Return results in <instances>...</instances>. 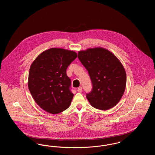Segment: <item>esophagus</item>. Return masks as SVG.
<instances>
[{
	"label": "esophagus",
	"instance_id": "1",
	"mask_svg": "<svg viewBox=\"0 0 155 155\" xmlns=\"http://www.w3.org/2000/svg\"><path fill=\"white\" fill-rule=\"evenodd\" d=\"M77 91H78V92H81L82 91V87H78V89H77Z\"/></svg>",
	"mask_w": 155,
	"mask_h": 155
}]
</instances>
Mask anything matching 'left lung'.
I'll use <instances>...</instances> for the list:
<instances>
[{"label":"left lung","instance_id":"obj_1","mask_svg":"<svg viewBox=\"0 0 155 155\" xmlns=\"http://www.w3.org/2000/svg\"><path fill=\"white\" fill-rule=\"evenodd\" d=\"M78 58L88 71L92 82V91L86 94L90 104L101 110H107L117 105L126 84V73L118 58L103 48L81 51Z\"/></svg>","mask_w":155,"mask_h":155}]
</instances>
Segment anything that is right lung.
Instances as JSON below:
<instances>
[{"label":"right lung","instance_id":"right-lung-1","mask_svg":"<svg viewBox=\"0 0 155 155\" xmlns=\"http://www.w3.org/2000/svg\"><path fill=\"white\" fill-rule=\"evenodd\" d=\"M77 56L73 51L52 48L32 63L28 87L36 103L45 111L59 114L70 105L74 94L66 69Z\"/></svg>","mask_w":155,"mask_h":155}]
</instances>
